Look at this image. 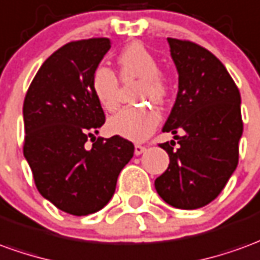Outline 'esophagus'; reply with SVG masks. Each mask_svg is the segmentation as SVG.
I'll return each instance as SVG.
<instances>
[{"mask_svg": "<svg viewBox=\"0 0 260 260\" xmlns=\"http://www.w3.org/2000/svg\"><path fill=\"white\" fill-rule=\"evenodd\" d=\"M145 150H146V146H142V145H135V155L136 156L142 155Z\"/></svg>", "mask_w": 260, "mask_h": 260, "instance_id": "obj_1", "label": "esophagus"}]
</instances>
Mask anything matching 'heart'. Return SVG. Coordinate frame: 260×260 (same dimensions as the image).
<instances>
[{
  "label": "heart",
  "instance_id": "1",
  "mask_svg": "<svg viewBox=\"0 0 260 260\" xmlns=\"http://www.w3.org/2000/svg\"><path fill=\"white\" fill-rule=\"evenodd\" d=\"M122 79H141L138 100H153L161 103L168 94V84L159 73L156 57L141 43H131L118 56ZM91 88L95 99L107 111H114L119 105V80L110 67L99 66L92 72ZM160 112L149 107H126L112 115L107 128L112 135L132 142H142L153 134L160 122Z\"/></svg>",
  "mask_w": 260,
  "mask_h": 260
}]
</instances>
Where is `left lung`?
<instances>
[{"label": "left lung", "mask_w": 260, "mask_h": 260, "mask_svg": "<svg viewBox=\"0 0 260 260\" xmlns=\"http://www.w3.org/2000/svg\"><path fill=\"white\" fill-rule=\"evenodd\" d=\"M170 56L179 73V91L163 132L174 141L160 143L168 170L155 180L157 194L181 210L207 206L235 172L244 124L241 94L225 66L193 42L169 38ZM183 129L185 135L177 137Z\"/></svg>", "instance_id": "left-lung-1"}]
</instances>
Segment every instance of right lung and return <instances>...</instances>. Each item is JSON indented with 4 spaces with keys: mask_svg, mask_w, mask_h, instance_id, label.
Returning a JSON list of instances; mask_svg holds the SVG:
<instances>
[{
    "mask_svg": "<svg viewBox=\"0 0 260 260\" xmlns=\"http://www.w3.org/2000/svg\"><path fill=\"white\" fill-rule=\"evenodd\" d=\"M111 48L107 38L70 42L49 56L23 101V156L39 193L61 211L88 215L112 199L134 156L121 136L97 138L105 115L91 76ZM92 138L93 145L85 142Z\"/></svg>",
    "mask_w": 260,
    "mask_h": 260,
    "instance_id": "obj_1",
    "label": "right lung"
}]
</instances>
